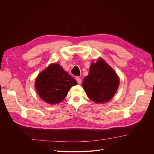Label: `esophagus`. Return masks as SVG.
Returning a JSON list of instances; mask_svg holds the SVG:
<instances>
[{"label":"esophagus","instance_id":"1","mask_svg":"<svg viewBox=\"0 0 154 154\" xmlns=\"http://www.w3.org/2000/svg\"><path fill=\"white\" fill-rule=\"evenodd\" d=\"M76 80L77 82H78V83H81V79H80V78L76 77Z\"/></svg>","mask_w":154,"mask_h":154}]
</instances>
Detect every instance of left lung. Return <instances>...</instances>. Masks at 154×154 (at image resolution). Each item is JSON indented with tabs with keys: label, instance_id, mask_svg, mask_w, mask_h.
<instances>
[{
	"label": "left lung",
	"instance_id": "8db88e82",
	"mask_svg": "<svg viewBox=\"0 0 154 154\" xmlns=\"http://www.w3.org/2000/svg\"><path fill=\"white\" fill-rule=\"evenodd\" d=\"M119 82L114 70L100 59L91 64L89 72L83 79L82 85L91 100L103 103L113 97L118 89Z\"/></svg>",
	"mask_w": 154,
	"mask_h": 154
}]
</instances>
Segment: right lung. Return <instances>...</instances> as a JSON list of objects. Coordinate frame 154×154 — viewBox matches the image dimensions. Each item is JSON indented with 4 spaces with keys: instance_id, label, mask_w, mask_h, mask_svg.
<instances>
[{
    "instance_id": "right-lung-1",
    "label": "right lung",
    "mask_w": 154,
    "mask_h": 154,
    "mask_svg": "<svg viewBox=\"0 0 154 154\" xmlns=\"http://www.w3.org/2000/svg\"><path fill=\"white\" fill-rule=\"evenodd\" d=\"M76 80L65 71L59 64H51L36 79L35 87L40 97L50 104L64 100Z\"/></svg>"
}]
</instances>
